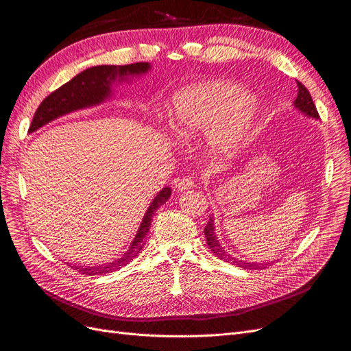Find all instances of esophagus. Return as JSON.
<instances>
[{"mask_svg": "<svg viewBox=\"0 0 351 351\" xmlns=\"http://www.w3.org/2000/svg\"><path fill=\"white\" fill-rule=\"evenodd\" d=\"M194 186V181L191 178H182L179 179L178 184H176V189L178 191H188V189H191Z\"/></svg>", "mask_w": 351, "mask_h": 351, "instance_id": "1", "label": "esophagus"}]
</instances>
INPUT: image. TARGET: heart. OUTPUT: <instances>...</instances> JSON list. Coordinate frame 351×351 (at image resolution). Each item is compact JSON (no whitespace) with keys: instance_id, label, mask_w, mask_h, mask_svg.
Masks as SVG:
<instances>
[{"instance_id":"1","label":"heart","mask_w":351,"mask_h":351,"mask_svg":"<svg viewBox=\"0 0 351 351\" xmlns=\"http://www.w3.org/2000/svg\"><path fill=\"white\" fill-rule=\"evenodd\" d=\"M257 114L256 99L225 81L188 85L169 104V128L179 141L206 134L208 153L229 158L244 147Z\"/></svg>"}]
</instances>
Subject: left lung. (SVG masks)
<instances>
[{
  "mask_svg": "<svg viewBox=\"0 0 351 351\" xmlns=\"http://www.w3.org/2000/svg\"><path fill=\"white\" fill-rule=\"evenodd\" d=\"M297 85H298V94H297V98H295V101H294V107L298 110L300 113L304 114L306 117L317 120L319 114H317L316 106H315L313 99H312V95H310V93L307 91L306 86L302 82H297ZM204 235H206V241H207L208 248L212 250L213 254L216 257H219L220 260H225V262H228V263L235 265L238 267H244V269H265L266 266H270L269 262L267 263L247 262V260L237 258V257L229 254L226 250L222 245H220V243H219V239H217L216 232H215V220H213L212 216H210L208 222H207V225L204 228Z\"/></svg>",
  "mask_w": 351,
  "mask_h": 351,
  "instance_id": "8db88e82",
  "label": "left lung"
}]
</instances>
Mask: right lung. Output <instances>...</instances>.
Here are the masks:
<instances>
[{
    "label": "right lung",
    "instance_id": "obj_1",
    "mask_svg": "<svg viewBox=\"0 0 351 351\" xmlns=\"http://www.w3.org/2000/svg\"><path fill=\"white\" fill-rule=\"evenodd\" d=\"M149 69H152L149 63H134L126 66H94L84 70V72L76 75L73 79H70L67 84L56 89L54 93H51L44 99L41 106H39L35 112L29 131L35 132L36 129L43 128L44 125L53 122V120L64 114L76 112V110L94 107L107 101V99H110L113 95V84L125 81L129 82V79L139 77L148 73ZM170 194H172V189L169 186H165L162 191L154 197L152 204L147 208L141 225L138 228V232L134 238V241L129 245L125 254L113 260V262L101 266L75 265L72 267L84 275L94 276L114 272V270L126 266L129 262H132V260L141 253L145 243V235L149 231V225H152L156 210L167 202Z\"/></svg>",
    "mask_w": 351,
    "mask_h": 351
}]
</instances>
